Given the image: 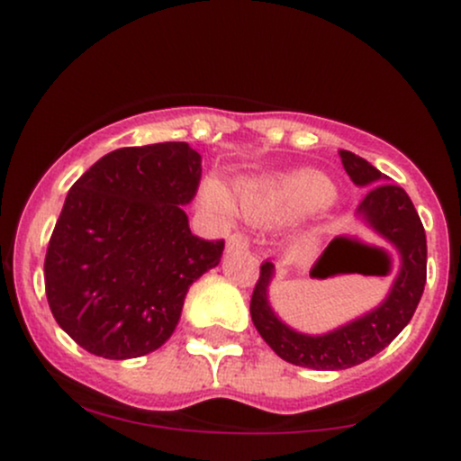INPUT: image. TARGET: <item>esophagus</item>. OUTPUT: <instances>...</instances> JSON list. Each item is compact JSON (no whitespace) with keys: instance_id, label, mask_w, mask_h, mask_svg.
Segmentation results:
<instances>
[{"instance_id":"34e87169","label":"esophagus","mask_w":461,"mask_h":461,"mask_svg":"<svg viewBox=\"0 0 461 461\" xmlns=\"http://www.w3.org/2000/svg\"><path fill=\"white\" fill-rule=\"evenodd\" d=\"M249 249V236L242 234V231H236V234L230 236L227 240V251H247Z\"/></svg>"}]
</instances>
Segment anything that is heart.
Returning a JSON list of instances; mask_svg holds the SVG:
<instances>
[{"mask_svg": "<svg viewBox=\"0 0 461 461\" xmlns=\"http://www.w3.org/2000/svg\"><path fill=\"white\" fill-rule=\"evenodd\" d=\"M331 197V184L319 173L297 171L285 176L253 179L240 188V205L256 221H282L305 210L321 208ZM205 199L212 208L227 210L230 201L223 188L210 184Z\"/></svg>", "mask_w": 461, "mask_h": 461, "instance_id": "obj_1", "label": "heart"}]
</instances>
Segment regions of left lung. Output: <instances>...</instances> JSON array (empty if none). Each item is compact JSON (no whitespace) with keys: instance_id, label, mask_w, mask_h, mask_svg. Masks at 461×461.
I'll list each match as a JSON object with an SVG mask.
<instances>
[{"instance_id":"obj_1","label":"left lung","mask_w":461,"mask_h":461,"mask_svg":"<svg viewBox=\"0 0 461 461\" xmlns=\"http://www.w3.org/2000/svg\"><path fill=\"white\" fill-rule=\"evenodd\" d=\"M338 153L348 177L357 186H370L357 205L359 216L370 230L377 231L396 249L401 264L388 299L377 310L325 336H305L293 331L273 314L267 299L273 262L262 264L249 308L253 325L279 357L294 366L314 370L351 368L384 351L411 321L427 282V236L411 199L399 184L384 182L382 173L364 158L351 151ZM331 245L325 249L314 271L331 262Z\"/></svg>"}]
</instances>
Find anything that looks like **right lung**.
<instances>
[{
    "instance_id": "1",
    "label": "right lung",
    "mask_w": 461,
    "mask_h": 461,
    "mask_svg": "<svg viewBox=\"0 0 461 461\" xmlns=\"http://www.w3.org/2000/svg\"><path fill=\"white\" fill-rule=\"evenodd\" d=\"M188 142L123 147L68 190L45 256L51 314L105 359L156 351L171 338L190 284L221 262L225 240L194 236L182 210L197 194Z\"/></svg>"
}]
</instances>
